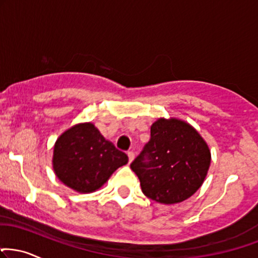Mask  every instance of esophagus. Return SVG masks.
<instances>
[{"instance_id":"34e87169","label":"esophagus","mask_w":258,"mask_h":258,"mask_svg":"<svg viewBox=\"0 0 258 258\" xmlns=\"http://www.w3.org/2000/svg\"><path fill=\"white\" fill-rule=\"evenodd\" d=\"M127 156H128L130 162H132L133 159H135V153H133V151H128V153H127Z\"/></svg>"}]
</instances>
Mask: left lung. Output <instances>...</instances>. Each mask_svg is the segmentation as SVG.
<instances>
[{
  "label": "left lung",
  "mask_w": 258,
  "mask_h": 258,
  "mask_svg": "<svg viewBox=\"0 0 258 258\" xmlns=\"http://www.w3.org/2000/svg\"><path fill=\"white\" fill-rule=\"evenodd\" d=\"M212 155L190 123L161 117L151 125L150 141L131 163L145 196L162 204L187 200L203 184Z\"/></svg>",
  "instance_id": "8db88e82"
}]
</instances>
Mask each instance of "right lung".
Segmentation results:
<instances>
[{
    "mask_svg": "<svg viewBox=\"0 0 258 258\" xmlns=\"http://www.w3.org/2000/svg\"><path fill=\"white\" fill-rule=\"evenodd\" d=\"M127 162V155L117 150L91 122L72 126L54 145L55 174L61 182L80 194L98 190Z\"/></svg>",
    "mask_w": 258,
    "mask_h": 258,
    "instance_id": "right-lung-1",
    "label": "right lung"
}]
</instances>
